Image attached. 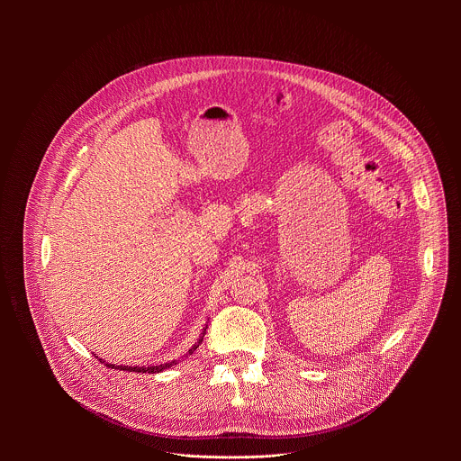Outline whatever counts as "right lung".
<instances>
[{"label": "right lung", "mask_w": 461, "mask_h": 461, "mask_svg": "<svg viewBox=\"0 0 461 461\" xmlns=\"http://www.w3.org/2000/svg\"><path fill=\"white\" fill-rule=\"evenodd\" d=\"M207 329V327H205ZM205 329L202 331V335H200V339L197 340V344L188 351L190 355L197 349L198 346H200V342H202V339H203V333H205ZM101 360V358H99ZM174 364H177L176 360L174 362H170V364H161V366H115V364H106L108 367H115V369H119V371H128V373H149V375H154V373H161V371H165V369H168V367H172Z\"/></svg>", "instance_id": "add662e5"}]
</instances>
